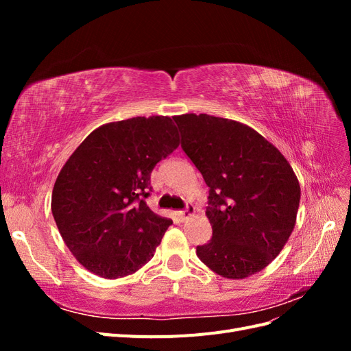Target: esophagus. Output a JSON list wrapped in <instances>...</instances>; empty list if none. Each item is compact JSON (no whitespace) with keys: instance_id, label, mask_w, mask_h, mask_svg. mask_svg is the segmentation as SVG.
<instances>
[{"instance_id":"esophagus-1","label":"esophagus","mask_w":351,"mask_h":351,"mask_svg":"<svg viewBox=\"0 0 351 351\" xmlns=\"http://www.w3.org/2000/svg\"><path fill=\"white\" fill-rule=\"evenodd\" d=\"M195 212H196V210H195L193 206H187L184 210H178V212H177V217H178L180 221L184 222V221L189 219L190 217H193Z\"/></svg>"}]
</instances>
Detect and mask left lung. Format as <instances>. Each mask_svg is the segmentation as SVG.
I'll return each mask as SVG.
<instances>
[{"mask_svg": "<svg viewBox=\"0 0 351 351\" xmlns=\"http://www.w3.org/2000/svg\"><path fill=\"white\" fill-rule=\"evenodd\" d=\"M182 147L209 187L212 239L196 247L230 280L261 272L295 226L300 184L284 155L252 127L208 114L176 115Z\"/></svg>", "mask_w": 351, "mask_h": 351, "instance_id": "8db88e82", "label": "left lung"}]
</instances>
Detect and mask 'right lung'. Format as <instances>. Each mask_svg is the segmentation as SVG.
Here are the masks:
<instances>
[{
  "mask_svg": "<svg viewBox=\"0 0 351 351\" xmlns=\"http://www.w3.org/2000/svg\"><path fill=\"white\" fill-rule=\"evenodd\" d=\"M180 145L169 117L99 125L67 159L52 189L60 234L83 268L124 278L154 258L169 218L146 205L154 167Z\"/></svg>",
  "mask_w": 351,
  "mask_h": 351,
  "instance_id": "right-lung-1",
  "label": "right lung"
}]
</instances>
